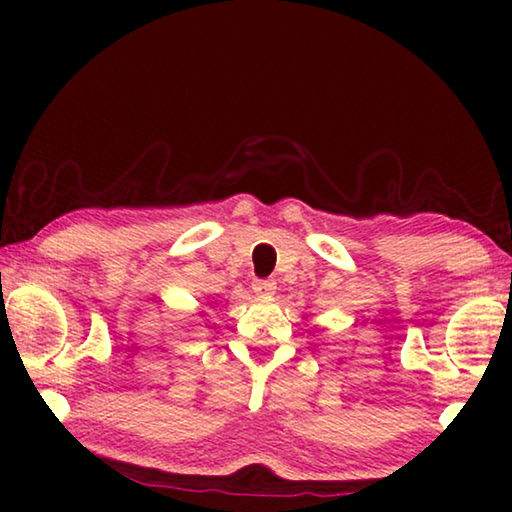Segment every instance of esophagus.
<instances>
[{
    "label": "esophagus",
    "mask_w": 512,
    "mask_h": 512,
    "mask_svg": "<svg viewBox=\"0 0 512 512\" xmlns=\"http://www.w3.org/2000/svg\"><path fill=\"white\" fill-rule=\"evenodd\" d=\"M275 282L273 280H257V282H253V291H255V296H259V298H271L273 293H275Z\"/></svg>",
    "instance_id": "esophagus-1"
}]
</instances>
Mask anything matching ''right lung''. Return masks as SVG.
I'll use <instances>...</instances> for the list:
<instances>
[{
  "label": "right lung",
  "instance_id": "right-lung-1",
  "mask_svg": "<svg viewBox=\"0 0 512 512\" xmlns=\"http://www.w3.org/2000/svg\"><path fill=\"white\" fill-rule=\"evenodd\" d=\"M201 314H203V311H201Z\"/></svg>",
  "mask_w": 512,
  "mask_h": 512
}]
</instances>
